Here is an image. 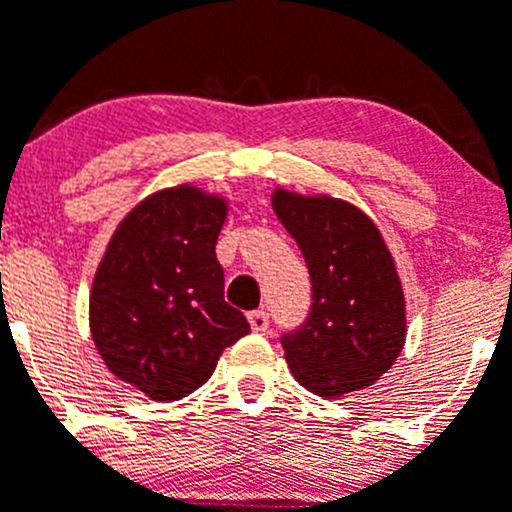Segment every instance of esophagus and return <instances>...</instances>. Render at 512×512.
<instances>
[{"label":"esophagus","instance_id":"obj_1","mask_svg":"<svg viewBox=\"0 0 512 512\" xmlns=\"http://www.w3.org/2000/svg\"><path fill=\"white\" fill-rule=\"evenodd\" d=\"M247 322H250L252 332H267V327H270V317H267L265 310H255L247 315Z\"/></svg>","mask_w":512,"mask_h":512}]
</instances>
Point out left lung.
Returning a JSON list of instances; mask_svg holds the SVG:
<instances>
[{"instance_id": "left-lung-1", "label": "left lung", "mask_w": 512, "mask_h": 512, "mask_svg": "<svg viewBox=\"0 0 512 512\" xmlns=\"http://www.w3.org/2000/svg\"><path fill=\"white\" fill-rule=\"evenodd\" d=\"M272 210L300 247L312 280V310L282 337L302 388L320 398L375 385L408 337L405 292L375 222L352 202L275 187Z\"/></svg>"}]
</instances>
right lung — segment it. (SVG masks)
<instances>
[{
    "label": "right lung",
    "instance_id": "1",
    "mask_svg": "<svg viewBox=\"0 0 512 512\" xmlns=\"http://www.w3.org/2000/svg\"><path fill=\"white\" fill-rule=\"evenodd\" d=\"M230 197L192 182L137 202L109 237L89 290V332L104 365L157 403L210 380L250 332L225 302L215 245Z\"/></svg>",
    "mask_w": 512,
    "mask_h": 512
}]
</instances>
